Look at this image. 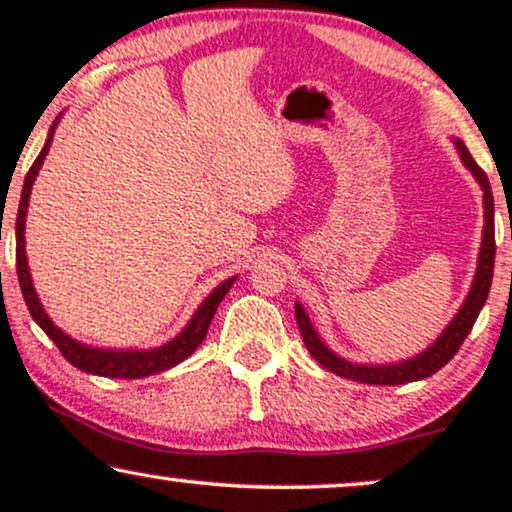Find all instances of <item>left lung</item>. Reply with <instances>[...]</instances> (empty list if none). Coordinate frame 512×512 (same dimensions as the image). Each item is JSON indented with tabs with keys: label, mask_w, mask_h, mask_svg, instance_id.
Instances as JSON below:
<instances>
[{
	"label": "left lung",
	"mask_w": 512,
	"mask_h": 512,
	"mask_svg": "<svg viewBox=\"0 0 512 512\" xmlns=\"http://www.w3.org/2000/svg\"><path fill=\"white\" fill-rule=\"evenodd\" d=\"M457 154H460L462 163L472 170V175L477 178V182L484 190V236H481V250H479V262H477V272H474V281L472 289H469L467 298H464L462 308L457 310V315L452 317V322L445 327V332L428 346L426 351H421L419 356L407 358V361L399 363H387V366H363V363H351L344 361L342 356L334 354L332 349H327V344L317 337V332L310 325V317L303 310L301 303H296V320H298V330H301L303 344L305 349L310 351V356L315 358L320 366H325L327 370H332L334 375L346 380H356V383H366V385H404V383H414V380H424L428 375L438 373L445 363L450 361L452 356L457 354L467 334L472 332L474 322L484 308L486 298H489L491 291V279H493V260H496V236H493V195H491V185L486 173L477 166L472 154L467 151L460 139H455Z\"/></svg>",
	"instance_id": "obj_1"
}]
</instances>
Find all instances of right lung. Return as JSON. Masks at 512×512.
<instances>
[{
    "instance_id": "1",
    "label": "right lung",
    "mask_w": 512,
    "mask_h": 512,
    "mask_svg": "<svg viewBox=\"0 0 512 512\" xmlns=\"http://www.w3.org/2000/svg\"><path fill=\"white\" fill-rule=\"evenodd\" d=\"M55 125L50 127L48 142H45L40 156L35 158V163L28 170L26 180H23V192H21V204H19V214H16V274H19V284H21V293L23 301L28 305V313L35 322L40 325L48 337L55 342L57 349L62 351V356L72 363L74 368L84 370V373H93V375H103V378H125V380H137V378H146V375L154 373H163V370L178 366L180 361H185L187 356L195 354V349L204 342L207 337V330L214 320L216 308L223 301L228 291H231L233 281L238 276H231V279L223 281L221 286H216L214 291L204 298V303L199 305L197 313L192 315V320L187 322V327L182 330L178 337L170 339L168 344L158 346V349H146V351H115V349H96V346H88L76 342V339L64 334L55 322L50 320L45 308L38 301V293L33 289V279L31 272H28V257H26V238H23V231H26V211H28V199H31V190L35 175H38L40 166H43L45 156H48L52 137H55Z\"/></svg>"
}]
</instances>
